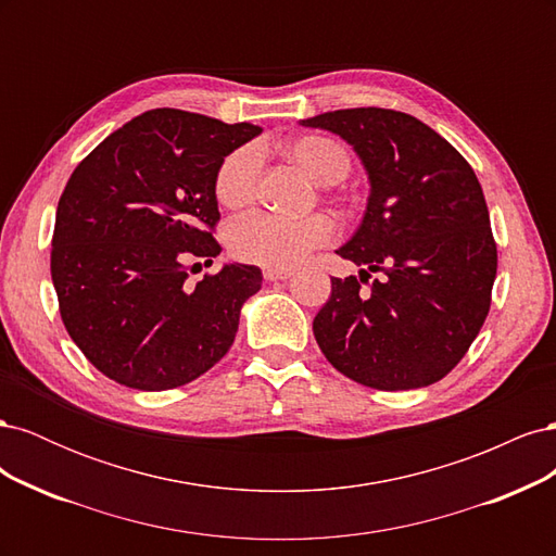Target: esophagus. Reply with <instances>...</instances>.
Here are the masks:
<instances>
[{"label": "esophagus", "instance_id": "obj_1", "mask_svg": "<svg viewBox=\"0 0 556 556\" xmlns=\"http://www.w3.org/2000/svg\"><path fill=\"white\" fill-rule=\"evenodd\" d=\"M292 268H276V266H266L264 268V278L268 280V282H274V280H288V278H292Z\"/></svg>", "mask_w": 556, "mask_h": 556}]
</instances>
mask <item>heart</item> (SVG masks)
Segmentation results:
<instances>
[{"instance_id": "heart-1", "label": "heart", "mask_w": 556, "mask_h": 556, "mask_svg": "<svg viewBox=\"0 0 556 556\" xmlns=\"http://www.w3.org/2000/svg\"><path fill=\"white\" fill-rule=\"evenodd\" d=\"M285 153L294 160L315 182L331 185L350 174V153L329 137L306 134L285 146ZM262 155L255 146H241L223 160L215 174V197L225 208H243L257 197ZM336 233L327 215H311L292 220L271 213H252L231 223L227 245L237 260L260 266H294L308 252L327 245Z\"/></svg>"}]
</instances>
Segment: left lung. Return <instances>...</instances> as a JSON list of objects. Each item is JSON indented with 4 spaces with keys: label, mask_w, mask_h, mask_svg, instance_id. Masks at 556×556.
I'll return each mask as SVG.
<instances>
[{
    "label": "left lung",
    "mask_w": 556,
    "mask_h": 556,
    "mask_svg": "<svg viewBox=\"0 0 556 556\" xmlns=\"http://www.w3.org/2000/svg\"><path fill=\"white\" fill-rule=\"evenodd\" d=\"M301 125L343 137L371 180L364 220L339 248L364 271L331 278L313 319L319 350L336 371L374 390L439 382L492 306L496 241L476 172L439 131L401 111L343 109ZM371 273L383 276L368 283Z\"/></svg>",
    "instance_id": "obj_1"
}]
</instances>
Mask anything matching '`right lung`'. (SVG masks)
I'll return each instance as SVG.
<instances>
[{"label": "right lung", "mask_w": 556, "mask_h": 556, "mask_svg": "<svg viewBox=\"0 0 556 556\" xmlns=\"http://www.w3.org/2000/svg\"><path fill=\"white\" fill-rule=\"evenodd\" d=\"M260 131L153 109L115 129L66 180L50 276L66 331L106 378L174 390L227 355L262 271L225 264L190 282L188 264L220 255L217 166Z\"/></svg>", "instance_id": "add662e5"}]
</instances>
